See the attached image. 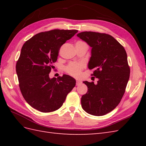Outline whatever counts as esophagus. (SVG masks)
Segmentation results:
<instances>
[{
  "label": "esophagus",
  "mask_w": 146,
  "mask_h": 146,
  "mask_svg": "<svg viewBox=\"0 0 146 146\" xmlns=\"http://www.w3.org/2000/svg\"><path fill=\"white\" fill-rule=\"evenodd\" d=\"M81 83H82V82L79 81V80H77L76 83V85H79L81 84Z\"/></svg>",
  "instance_id": "esophagus-1"
}]
</instances>
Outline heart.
I'll return each instance as SVG.
<instances>
[{
  "label": "heart",
  "instance_id": "b5f03b06",
  "mask_svg": "<svg viewBox=\"0 0 146 146\" xmlns=\"http://www.w3.org/2000/svg\"><path fill=\"white\" fill-rule=\"evenodd\" d=\"M83 68V63H70L68 66H67L65 68V70L66 72L70 74L71 75L74 76H78L81 71Z\"/></svg>",
  "mask_w": 146,
  "mask_h": 146
}]
</instances>
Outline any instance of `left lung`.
Segmentation results:
<instances>
[{"mask_svg": "<svg viewBox=\"0 0 146 146\" xmlns=\"http://www.w3.org/2000/svg\"><path fill=\"white\" fill-rule=\"evenodd\" d=\"M77 36L92 48L88 64L94 70L97 83L83 82L88 92L81 98L86 113L102 116L112 111L122 99L130 76L127 55L124 48L109 35L85 31Z\"/></svg>", "mask_w": 146, "mask_h": 146, "instance_id": "1", "label": "left lung"}]
</instances>
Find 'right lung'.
I'll use <instances>...</instances> for the list:
<instances>
[{"instance_id": "add662e5", "label": "right lung", "mask_w": 146, "mask_h": 146, "mask_svg": "<svg viewBox=\"0 0 146 146\" xmlns=\"http://www.w3.org/2000/svg\"><path fill=\"white\" fill-rule=\"evenodd\" d=\"M77 30L54 29L39 33L24 43L16 64L19 87L27 103L41 112L59 109L76 80L67 75L49 78L61 46Z\"/></svg>"}]
</instances>
